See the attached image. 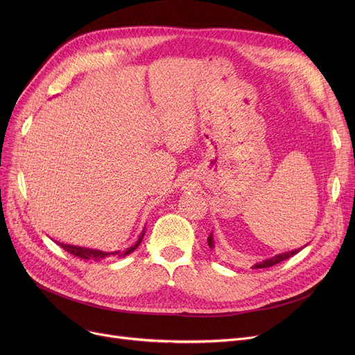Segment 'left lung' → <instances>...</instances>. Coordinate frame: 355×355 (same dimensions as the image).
Masks as SVG:
<instances>
[{"instance_id": "8db88e82", "label": "left lung", "mask_w": 355, "mask_h": 355, "mask_svg": "<svg viewBox=\"0 0 355 355\" xmlns=\"http://www.w3.org/2000/svg\"><path fill=\"white\" fill-rule=\"evenodd\" d=\"M207 243H209L210 249H214V239H213V233H210V236H209V239H207ZM305 246H306V245H305ZM305 246H304V248H305ZM304 248L295 249V250H291V252H285V253L275 254L273 257L266 259V260H263V262H259V263L253 265L252 268H253V269H265V268H270V266H273V265L281 263V262H284V260H286V259L292 257V256H293V254H296L297 252H301Z\"/></svg>"}]
</instances>
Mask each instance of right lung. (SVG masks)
Segmentation results:
<instances>
[{
	"instance_id": "1",
	"label": "right lung",
	"mask_w": 355,
	"mask_h": 355,
	"mask_svg": "<svg viewBox=\"0 0 355 355\" xmlns=\"http://www.w3.org/2000/svg\"><path fill=\"white\" fill-rule=\"evenodd\" d=\"M144 236H145V229L141 232V234H139V237H138V240L135 241V243H134L132 246H130V248H128L126 250H123V252H121V250H116V252H103V250H98V249H89V248H82V246L66 245V243H60V241H55V240H54V241H55V243H58L60 248H63L66 252L71 253L73 256H78V257H80V259L95 260V262H99V260H103V259H106V257H109V256L125 257L126 254L132 253V252L141 245V241H142Z\"/></svg>"
}]
</instances>
